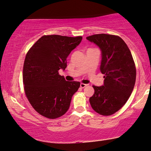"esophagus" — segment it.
Instances as JSON below:
<instances>
[{
  "label": "esophagus",
  "mask_w": 151,
  "mask_h": 151,
  "mask_svg": "<svg viewBox=\"0 0 151 151\" xmlns=\"http://www.w3.org/2000/svg\"><path fill=\"white\" fill-rule=\"evenodd\" d=\"M88 85L87 84H84V83H81V85H80V87H81V88H85V87H87Z\"/></svg>",
  "instance_id": "esophagus-1"
}]
</instances>
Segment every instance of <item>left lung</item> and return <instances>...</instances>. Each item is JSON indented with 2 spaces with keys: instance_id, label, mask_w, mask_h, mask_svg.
<instances>
[{
  "instance_id": "1",
  "label": "left lung",
  "mask_w": 151,
  "mask_h": 151,
  "mask_svg": "<svg viewBox=\"0 0 151 151\" xmlns=\"http://www.w3.org/2000/svg\"><path fill=\"white\" fill-rule=\"evenodd\" d=\"M101 51L100 70L105 75L104 85H93L95 93L89 102L94 111L110 116L122 107L134 87L136 70L128 45L120 37L95 34L86 37Z\"/></svg>"
}]
</instances>
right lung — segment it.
Returning a JSON list of instances; mask_svg holds the SVG:
<instances>
[{"mask_svg": "<svg viewBox=\"0 0 151 151\" xmlns=\"http://www.w3.org/2000/svg\"><path fill=\"white\" fill-rule=\"evenodd\" d=\"M81 36L44 35L26 54L23 81L26 97L35 111L50 119L66 113L81 83L66 81L59 75L65 70L66 58L82 40Z\"/></svg>", "mask_w": 151, "mask_h": 151, "instance_id": "add662e5", "label": "right lung"}]
</instances>
